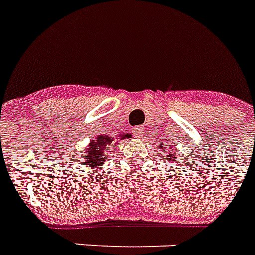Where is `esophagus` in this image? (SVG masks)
Segmentation results:
<instances>
[{"instance_id":"34e87169","label":"esophagus","mask_w":255,"mask_h":255,"mask_svg":"<svg viewBox=\"0 0 255 255\" xmlns=\"http://www.w3.org/2000/svg\"><path fill=\"white\" fill-rule=\"evenodd\" d=\"M142 134H144V128L142 127H137V128H133V136L134 137H142Z\"/></svg>"}]
</instances>
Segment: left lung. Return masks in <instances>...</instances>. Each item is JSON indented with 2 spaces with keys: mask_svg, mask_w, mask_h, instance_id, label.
Listing matches in <instances>:
<instances>
[{
  "mask_svg": "<svg viewBox=\"0 0 255 255\" xmlns=\"http://www.w3.org/2000/svg\"><path fill=\"white\" fill-rule=\"evenodd\" d=\"M160 145H164V146H166V149L171 151V153H168V157L166 158V159H171V160L174 159V160H177V157H176V155H175V153L172 154V151H174V146H172V145L163 144V142H160Z\"/></svg>",
  "mask_w": 255,
  "mask_h": 255,
  "instance_id": "8db88e82",
  "label": "left lung"
}]
</instances>
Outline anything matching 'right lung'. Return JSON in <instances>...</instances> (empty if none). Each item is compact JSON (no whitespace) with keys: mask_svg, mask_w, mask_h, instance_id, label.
Masks as SVG:
<instances>
[{"mask_svg":"<svg viewBox=\"0 0 255 255\" xmlns=\"http://www.w3.org/2000/svg\"><path fill=\"white\" fill-rule=\"evenodd\" d=\"M121 138H129L131 134L123 133L119 134ZM113 138L110 136H97L96 138L89 142L87 147H85V158H84V164H87V167L91 168H97L98 166H101L106 159V153L110 150V145L113 142Z\"/></svg>","mask_w":255,"mask_h":255,"instance_id":"right-lung-1","label":"right lung"}]
</instances>
